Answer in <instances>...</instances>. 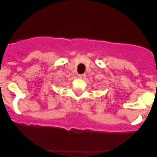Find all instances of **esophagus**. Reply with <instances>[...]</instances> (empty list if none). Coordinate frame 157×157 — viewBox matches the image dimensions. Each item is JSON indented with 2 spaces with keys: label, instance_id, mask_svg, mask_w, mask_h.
<instances>
[{
  "label": "esophagus",
  "instance_id": "obj_1",
  "mask_svg": "<svg viewBox=\"0 0 157 157\" xmlns=\"http://www.w3.org/2000/svg\"><path fill=\"white\" fill-rule=\"evenodd\" d=\"M77 77H78V78L80 79H84L85 77H86V74H78Z\"/></svg>",
  "mask_w": 157,
  "mask_h": 157
}]
</instances>
